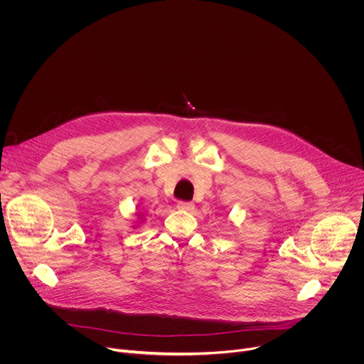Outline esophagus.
Here are the masks:
<instances>
[{
  "label": "esophagus",
  "instance_id": "obj_1",
  "mask_svg": "<svg viewBox=\"0 0 364 364\" xmlns=\"http://www.w3.org/2000/svg\"><path fill=\"white\" fill-rule=\"evenodd\" d=\"M177 209H180L183 212H191V210H194V204L191 201H178Z\"/></svg>",
  "mask_w": 364,
  "mask_h": 364
}]
</instances>
